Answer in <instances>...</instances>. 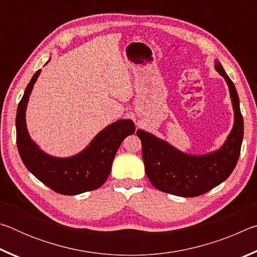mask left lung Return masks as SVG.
<instances>
[{"instance_id": "left-lung-1", "label": "left lung", "mask_w": 257, "mask_h": 257, "mask_svg": "<svg viewBox=\"0 0 257 257\" xmlns=\"http://www.w3.org/2000/svg\"><path fill=\"white\" fill-rule=\"evenodd\" d=\"M215 70L227 82L233 108L232 129L219 150L203 155L188 154L153 134L137 130L146 175L156 189L182 197L199 196L223 182L236 167L243 137L239 97L233 82L217 60Z\"/></svg>"}]
</instances>
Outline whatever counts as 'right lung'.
I'll return each instance as SVG.
<instances>
[{
	"label": "right lung",
	"mask_w": 257,
	"mask_h": 257,
	"mask_svg": "<svg viewBox=\"0 0 257 257\" xmlns=\"http://www.w3.org/2000/svg\"><path fill=\"white\" fill-rule=\"evenodd\" d=\"M41 71V69L36 71L26 87L17 110V146L20 158L25 167L38 180L56 193L78 195L97 189L110 175L112 162L121 143L135 133L134 121L120 119L108 124L93 138L88 146L76 155L56 158L45 153L30 138L26 123L29 96Z\"/></svg>",
	"instance_id": "obj_1"
}]
</instances>
